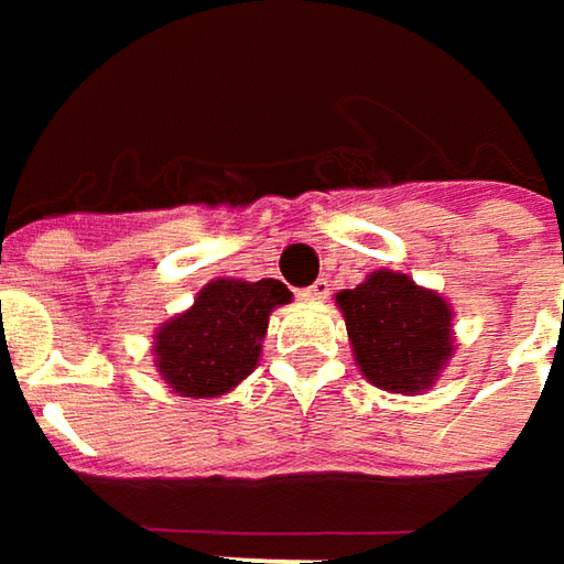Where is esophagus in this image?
Segmentation results:
<instances>
[{
	"mask_svg": "<svg viewBox=\"0 0 564 564\" xmlns=\"http://www.w3.org/2000/svg\"><path fill=\"white\" fill-rule=\"evenodd\" d=\"M304 297L307 301H326L329 297V282L326 279H316L311 289H304Z\"/></svg>",
	"mask_w": 564,
	"mask_h": 564,
	"instance_id": "obj_1",
	"label": "esophagus"
}]
</instances>
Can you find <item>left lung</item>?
Returning a JSON list of instances; mask_svg holds the SVG:
<instances>
[{
	"instance_id": "8db88e82",
	"label": "left lung",
	"mask_w": 564,
	"mask_h": 564,
	"mask_svg": "<svg viewBox=\"0 0 564 564\" xmlns=\"http://www.w3.org/2000/svg\"><path fill=\"white\" fill-rule=\"evenodd\" d=\"M336 307L360 377L382 392H430L455 355L452 304L399 270H373L358 289H341Z\"/></svg>"
}]
</instances>
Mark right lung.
I'll return each instance as SVG.
<instances>
[{"label":"right lung","instance_id":"obj_1","mask_svg":"<svg viewBox=\"0 0 564 564\" xmlns=\"http://www.w3.org/2000/svg\"><path fill=\"white\" fill-rule=\"evenodd\" d=\"M292 304L279 279H213L153 336V367L185 399H219L257 370L270 314Z\"/></svg>","mask_w":564,"mask_h":564}]
</instances>
